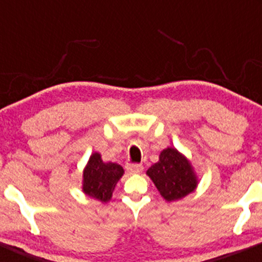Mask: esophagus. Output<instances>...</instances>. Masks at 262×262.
Returning a JSON list of instances; mask_svg holds the SVG:
<instances>
[{
	"mask_svg": "<svg viewBox=\"0 0 262 262\" xmlns=\"http://www.w3.org/2000/svg\"><path fill=\"white\" fill-rule=\"evenodd\" d=\"M125 169H127L128 172L130 173H140L141 171H143V165L140 164H128L127 166H125Z\"/></svg>",
	"mask_w": 262,
	"mask_h": 262,
	"instance_id": "1",
	"label": "esophagus"
}]
</instances>
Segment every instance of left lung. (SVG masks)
<instances>
[{
    "instance_id": "1",
    "label": "left lung",
    "mask_w": 262,
    "mask_h": 262,
    "mask_svg": "<svg viewBox=\"0 0 262 262\" xmlns=\"http://www.w3.org/2000/svg\"><path fill=\"white\" fill-rule=\"evenodd\" d=\"M151 181L167 202L181 200L196 189L197 175L191 162L175 148L164 149L146 171Z\"/></svg>"
}]
</instances>
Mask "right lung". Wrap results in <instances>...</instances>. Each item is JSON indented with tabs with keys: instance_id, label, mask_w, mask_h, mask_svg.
<instances>
[{
	"instance_id": "1",
	"label": "right lung",
	"mask_w": 262,
	"mask_h": 262,
	"mask_svg": "<svg viewBox=\"0 0 262 262\" xmlns=\"http://www.w3.org/2000/svg\"><path fill=\"white\" fill-rule=\"evenodd\" d=\"M123 173L124 170L121 165L116 162H103L101 154L93 152L83 170V193L101 201L102 203H107Z\"/></svg>"
}]
</instances>
